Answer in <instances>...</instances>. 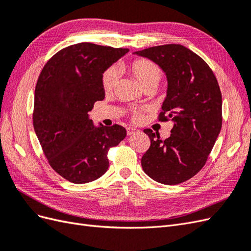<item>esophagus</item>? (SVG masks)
<instances>
[{
	"mask_svg": "<svg viewBox=\"0 0 251 251\" xmlns=\"http://www.w3.org/2000/svg\"><path fill=\"white\" fill-rule=\"evenodd\" d=\"M136 132H137V130H136V128H134V127H131V126H128V127H126V134L130 136V135H133V134H135Z\"/></svg>",
	"mask_w": 251,
	"mask_h": 251,
	"instance_id": "1",
	"label": "esophagus"
}]
</instances>
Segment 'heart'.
I'll return each mask as SVG.
<instances>
[{
    "label": "heart",
    "mask_w": 251,
    "mask_h": 251,
    "mask_svg": "<svg viewBox=\"0 0 251 251\" xmlns=\"http://www.w3.org/2000/svg\"><path fill=\"white\" fill-rule=\"evenodd\" d=\"M128 70L132 73L133 76L138 80L142 88L149 85H156L161 78V69L151 60L146 58L135 59L134 62L128 66ZM118 80L117 71L114 68H110L102 74V87L105 91H111L116 86ZM141 117L140 111L133 112V119L138 121Z\"/></svg>",
    "instance_id": "obj_1"
}]
</instances>
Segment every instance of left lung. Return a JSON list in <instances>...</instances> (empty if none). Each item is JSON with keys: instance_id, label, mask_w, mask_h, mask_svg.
<instances>
[{"instance_id": "obj_1", "label": "left lung", "mask_w": 251, "mask_h": 251, "mask_svg": "<svg viewBox=\"0 0 251 251\" xmlns=\"http://www.w3.org/2000/svg\"><path fill=\"white\" fill-rule=\"evenodd\" d=\"M134 54L157 64L168 80L159 120L171 119V136L146 128L151 147L141 158L149 177L176 185L194 177L205 164L222 127V95L209 66L179 44L162 45Z\"/></svg>"}]
</instances>
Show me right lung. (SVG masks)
Returning a JSON list of instances; mask_svg holds the SVG:
<instances>
[{
    "instance_id": "add662e5",
    "label": "right lung",
    "mask_w": 251,
    "mask_h": 251,
    "mask_svg": "<svg viewBox=\"0 0 251 251\" xmlns=\"http://www.w3.org/2000/svg\"><path fill=\"white\" fill-rule=\"evenodd\" d=\"M128 49L71 45L44 66L34 93L33 126L51 168L66 180L88 183L108 171V151L126 136L124 126H94L89 117L104 98L102 74Z\"/></svg>"
}]
</instances>
